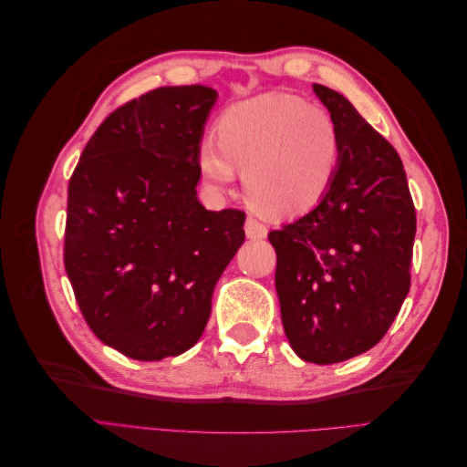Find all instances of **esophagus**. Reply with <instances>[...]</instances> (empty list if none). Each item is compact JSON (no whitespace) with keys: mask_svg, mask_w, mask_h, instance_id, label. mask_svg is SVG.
<instances>
[{"mask_svg":"<svg viewBox=\"0 0 467 467\" xmlns=\"http://www.w3.org/2000/svg\"><path fill=\"white\" fill-rule=\"evenodd\" d=\"M266 234H268L266 225H263V223L257 222L255 218L249 216V218L245 220V235H247L249 239H253V242H259V239H265Z\"/></svg>","mask_w":467,"mask_h":467,"instance_id":"34e87169","label":"esophagus"}]
</instances>
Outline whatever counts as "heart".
<instances>
[{
	"mask_svg": "<svg viewBox=\"0 0 467 467\" xmlns=\"http://www.w3.org/2000/svg\"><path fill=\"white\" fill-rule=\"evenodd\" d=\"M338 161L341 132L335 119L282 91L230 105L216 122V142L206 138L199 148L208 185L228 191L239 169L249 204L275 220L312 212L327 196Z\"/></svg>",
	"mask_w": 467,
	"mask_h": 467,
	"instance_id": "heart-1",
	"label": "heart"
}]
</instances>
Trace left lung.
<instances>
[{"mask_svg": "<svg viewBox=\"0 0 467 467\" xmlns=\"http://www.w3.org/2000/svg\"><path fill=\"white\" fill-rule=\"evenodd\" d=\"M314 93L341 132V161L327 196L268 242L292 350L335 364L370 350L400 314L417 218L400 153L347 97L319 83Z\"/></svg>", "mask_w": 467, "mask_h": 467, "instance_id": "1", "label": "left lung"}]
</instances>
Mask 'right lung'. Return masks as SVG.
<instances>
[{
    "mask_svg": "<svg viewBox=\"0 0 467 467\" xmlns=\"http://www.w3.org/2000/svg\"><path fill=\"white\" fill-rule=\"evenodd\" d=\"M218 91L153 89L117 109L67 187L64 265L99 341L134 360L199 341L212 292L242 247L245 214L206 210L199 148Z\"/></svg>",
    "mask_w": 467,
    "mask_h": 467,
    "instance_id": "add662e5",
    "label": "right lung"
}]
</instances>
